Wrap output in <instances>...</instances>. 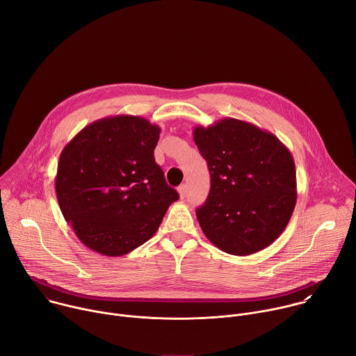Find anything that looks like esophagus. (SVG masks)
Wrapping results in <instances>:
<instances>
[{
  "instance_id": "esophagus-1",
  "label": "esophagus",
  "mask_w": 356,
  "mask_h": 356,
  "mask_svg": "<svg viewBox=\"0 0 356 356\" xmlns=\"http://www.w3.org/2000/svg\"><path fill=\"white\" fill-rule=\"evenodd\" d=\"M179 195H180V198L183 200V198H186V195H187V186L186 184H181L179 188Z\"/></svg>"
}]
</instances>
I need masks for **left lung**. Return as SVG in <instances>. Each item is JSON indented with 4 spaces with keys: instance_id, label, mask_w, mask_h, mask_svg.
<instances>
[{
    "instance_id": "left-lung-1",
    "label": "left lung",
    "mask_w": 356,
    "mask_h": 356,
    "mask_svg": "<svg viewBox=\"0 0 356 356\" xmlns=\"http://www.w3.org/2000/svg\"><path fill=\"white\" fill-rule=\"evenodd\" d=\"M193 139L207 161L211 187L195 216L204 235L222 252L248 257L284 231L297 200L290 150L269 131L222 118L194 127Z\"/></svg>"
}]
</instances>
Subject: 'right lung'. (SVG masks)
Segmentation results:
<instances>
[{"label":"right lung","mask_w":356,"mask_h":356,"mask_svg":"<svg viewBox=\"0 0 356 356\" xmlns=\"http://www.w3.org/2000/svg\"><path fill=\"white\" fill-rule=\"evenodd\" d=\"M161 128L135 115L84 127L62 150L55 188L77 238L104 257H122L158 231L179 194L154 150Z\"/></svg>","instance_id":"right-lung-1"}]
</instances>
